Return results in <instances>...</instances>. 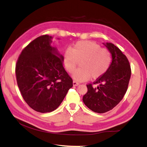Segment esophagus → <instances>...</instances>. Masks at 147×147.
<instances>
[{
    "label": "esophagus",
    "mask_w": 147,
    "mask_h": 147,
    "mask_svg": "<svg viewBox=\"0 0 147 147\" xmlns=\"http://www.w3.org/2000/svg\"><path fill=\"white\" fill-rule=\"evenodd\" d=\"M79 83L78 82H77L76 81H73V85L74 86H78L79 85Z\"/></svg>",
    "instance_id": "34e87169"
}]
</instances>
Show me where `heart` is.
<instances>
[{"instance_id":"1","label":"heart","mask_w":147,"mask_h":147,"mask_svg":"<svg viewBox=\"0 0 147 147\" xmlns=\"http://www.w3.org/2000/svg\"><path fill=\"white\" fill-rule=\"evenodd\" d=\"M112 61L111 52L92 41L78 42L72 49H65L64 54V67L69 73H73L80 62L81 67L73 74L74 79L79 82L88 80L90 77L100 78L110 68Z\"/></svg>"}]
</instances>
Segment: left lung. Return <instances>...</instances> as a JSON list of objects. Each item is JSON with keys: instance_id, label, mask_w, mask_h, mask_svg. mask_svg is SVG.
<instances>
[{"instance_id": "obj_1", "label": "left lung", "mask_w": 147, "mask_h": 147, "mask_svg": "<svg viewBox=\"0 0 147 147\" xmlns=\"http://www.w3.org/2000/svg\"><path fill=\"white\" fill-rule=\"evenodd\" d=\"M111 52L112 61L107 73L93 83L87 84L88 92L83 101L90 110L105 113L112 110L123 98L131 74L128 59L121 50L111 43L105 45ZM99 84L96 88L92 85Z\"/></svg>"}]
</instances>
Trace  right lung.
<instances>
[{"label": "right lung", "mask_w": 147, "mask_h": 147, "mask_svg": "<svg viewBox=\"0 0 147 147\" xmlns=\"http://www.w3.org/2000/svg\"><path fill=\"white\" fill-rule=\"evenodd\" d=\"M52 42L48 35L33 40L21 52L15 68L24 101L42 113L55 110L73 85L62 65L63 56L52 47Z\"/></svg>", "instance_id": "1"}]
</instances>
